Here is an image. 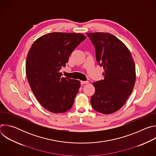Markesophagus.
I'll return each mask as SVG.
<instances>
[{
	"label": "esophagus",
	"mask_w": 156,
	"mask_h": 156,
	"mask_svg": "<svg viewBox=\"0 0 156 156\" xmlns=\"http://www.w3.org/2000/svg\"><path fill=\"white\" fill-rule=\"evenodd\" d=\"M88 83L87 81H81V84H87Z\"/></svg>",
	"instance_id": "obj_1"
}]
</instances>
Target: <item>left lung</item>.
Segmentation results:
<instances>
[{
  "label": "left lung",
  "instance_id": "8db88e82",
  "mask_svg": "<svg viewBox=\"0 0 156 156\" xmlns=\"http://www.w3.org/2000/svg\"><path fill=\"white\" fill-rule=\"evenodd\" d=\"M94 44L96 60L103 66L104 79L93 83L91 98L97 112L110 114L119 110L131 94L136 81L135 64L124 43L108 33H86Z\"/></svg>",
  "mask_w": 156,
  "mask_h": 156
}]
</instances>
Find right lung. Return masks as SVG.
I'll return each instance as SVG.
<instances>
[{"mask_svg": "<svg viewBox=\"0 0 156 156\" xmlns=\"http://www.w3.org/2000/svg\"><path fill=\"white\" fill-rule=\"evenodd\" d=\"M81 33L53 32L37 38L28 52L26 75L41 105L54 114L70 110L80 87V81L61 77L73 50L86 39Z\"/></svg>", "mask_w": 156, "mask_h": 156, "instance_id": "right-lung-1", "label": "right lung"}]
</instances>
